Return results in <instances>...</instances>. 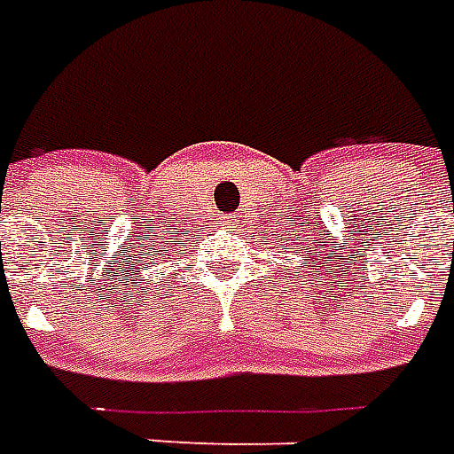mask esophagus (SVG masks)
Here are the masks:
<instances>
[{
    "mask_svg": "<svg viewBox=\"0 0 454 454\" xmlns=\"http://www.w3.org/2000/svg\"><path fill=\"white\" fill-rule=\"evenodd\" d=\"M223 226L235 228V216H231V214H228V216H223Z\"/></svg>",
    "mask_w": 454,
    "mask_h": 454,
    "instance_id": "34e87169",
    "label": "esophagus"
}]
</instances>
